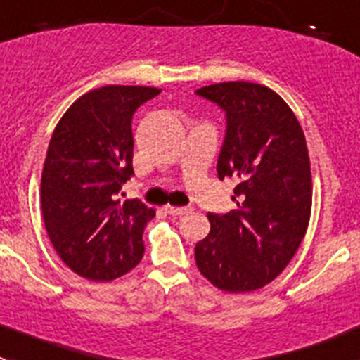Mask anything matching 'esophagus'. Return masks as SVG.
Instances as JSON below:
<instances>
[{"label": "esophagus", "mask_w": 360, "mask_h": 360, "mask_svg": "<svg viewBox=\"0 0 360 360\" xmlns=\"http://www.w3.org/2000/svg\"><path fill=\"white\" fill-rule=\"evenodd\" d=\"M165 210L170 217H183L190 212V208H186V206H167Z\"/></svg>", "instance_id": "obj_1"}]
</instances>
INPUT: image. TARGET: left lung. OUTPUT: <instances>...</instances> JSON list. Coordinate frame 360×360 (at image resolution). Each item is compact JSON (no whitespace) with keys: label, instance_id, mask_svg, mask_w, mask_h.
I'll return each instance as SVG.
<instances>
[{"label":"left lung","instance_id":"obj_1","mask_svg":"<svg viewBox=\"0 0 360 360\" xmlns=\"http://www.w3.org/2000/svg\"><path fill=\"white\" fill-rule=\"evenodd\" d=\"M195 95L226 112L217 161L219 179L236 177L238 208L208 213V236L197 242L200 274L226 292L262 289L292 260L312 210L305 134L278 93L252 82H222Z\"/></svg>","mask_w":360,"mask_h":360}]
</instances>
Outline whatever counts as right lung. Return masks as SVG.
<instances>
[{"instance_id": "obj_1", "label": "right lung", "mask_w": 360, "mask_h": 360, "mask_svg": "<svg viewBox=\"0 0 360 360\" xmlns=\"http://www.w3.org/2000/svg\"><path fill=\"white\" fill-rule=\"evenodd\" d=\"M156 87L103 86L71 103L48 145L41 208L55 251L79 276L111 281L143 257L156 212L116 199L132 170V115Z\"/></svg>"}]
</instances>
